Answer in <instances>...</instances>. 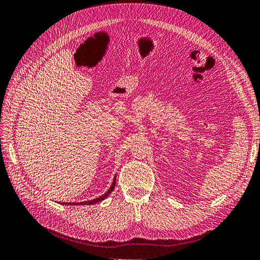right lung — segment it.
Masks as SVG:
<instances>
[{
  "instance_id": "add662e5",
  "label": "right lung",
  "mask_w": 260,
  "mask_h": 260,
  "mask_svg": "<svg viewBox=\"0 0 260 260\" xmlns=\"http://www.w3.org/2000/svg\"><path fill=\"white\" fill-rule=\"evenodd\" d=\"M115 184H116V175H114L113 177V180L109 186V189L101 194L100 196L98 197H95V199L92 200H89V201H85V202H59V204L61 205H70V206H75V205H94L96 203H99L101 201H103L105 199H107V197L111 194V192L114 190V188H115Z\"/></svg>"
}]
</instances>
